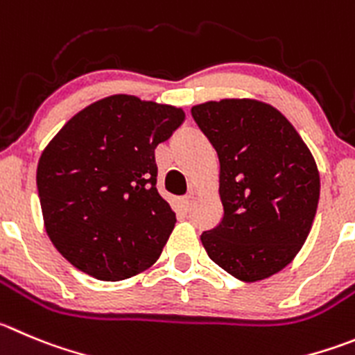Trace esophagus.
I'll return each instance as SVG.
<instances>
[{
    "label": "esophagus",
    "instance_id": "obj_1",
    "mask_svg": "<svg viewBox=\"0 0 355 355\" xmlns=\"http://www.w3.org/2000/svg\"><path fill=\"white\" fill-rule=\"evenodd\" d=\"M193 201H194L193 194H187V196L182 198V207H184L185 210H189V208L193 207Z\"/></svg>",
    "mask_w": 355,
    "mask_h": 355
}]
</instances>
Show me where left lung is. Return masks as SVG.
<instances>
[{
    "mask_svg": "<svg viewBox=\"0 0 355 355\" xmlns=\"http://www.w3.org/2000/svg\"><path fill=\"white\" fill-rule=\"evenodd\" d=\"M217 152L224 217L201 234L215 264L241 282L278 273L312 230L320 194L315 159L275 107L220 99L191 108Z\"/></svg>",
    "mask_w": 355,
    "mask_h": 355,
    "instance_id": "1",
    "label": "left lung"
}]
</instances>
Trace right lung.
Here are the masks:
<instances>
[{
	"label": "right lung",
	"instance_id": "right-lung-1",
	"mask_svg": "<svg viewBox=\"0 0 355 355\" xmlns=\"http://www.w3.org/2000/svg\"><path fill=\"white\" fill-rule=\"evenodd\" d=\"M184 119L182 108L114 94L73 115L43 148V224L77 270L117 282L159 259L177 218L155 187L154 150Z\"/></svg>",
	"mask_w": 355,
	"mask_h": 355
}]
</instances>
